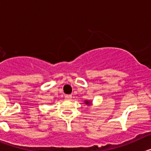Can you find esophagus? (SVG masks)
<instances>
[{
	"label": "esophagus",
	"mask_w": 151,
	"mask_h": 151,
	"mask_svg": "<svg viewBox=\"0 0 151 151\" xmlns=\"http://www.w3.org/2000/svg\"><path fill=\"white\" fill-rule=\"evenodd\" d=\"M65 99L67 100V101H70L72 99V95L71 94H66V95H65Z\"/></svg>",
	"instance_id": "1"
}]
</instances>
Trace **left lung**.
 <instances>
[{
    "instance_id": "8db88e82",
    "label": "left lung",
    "mask_w": 151,
    "mask_h": 151,
    "mask_svg": "<svg viewBox=\"0 0 151 151\" xmlns=\"http://www.w3.org/2000/svg\"><path fill=\"white\" fill-rule=\"evenodd\" d=\"M85 104L87 105H90L91 104V102L89 101H85Z\"/></svg>"
}]
</instances>
